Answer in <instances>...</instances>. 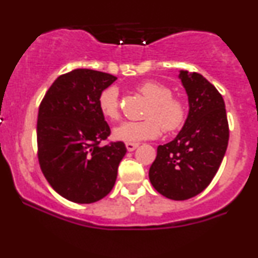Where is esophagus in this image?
<instances>
[{
    "instance_id": "obj_1",
    "label": "esophagus",
    "mask_w": 258,
    "mask_h": 258,
    "mask_svg": "<svg viewBox=\"0 0 258 258\" xmlns=\"http://www.w3.org/2000/svg\"><path fill=\"white\" fill-rule=\"evenodd\" d=\"M126 148L128 152H133L135 149H137L138 144L137 143H126Z\"/></svg>"
}]
</instances>
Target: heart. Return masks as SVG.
Listing matches in <instances>:
<instances>
[{"label": "heart", "mask_w": 258, "mask_h": 258, "mask_svg": "<svg viewBox=\"0 0 258 258\" xmlns=\"http://www.w3.org/2000/svg\"><path fill=\"white\" fill-rule=\"evenodd\" d=\"M149 102L146 115L142 121H126L115 127L112 137L116 141L137 143L159 137L161 130L173 132L180 128L186 119V105L182 99L172 97L167 86L156 81H147L137 87ZM99 110L109 120H117L119 111V91L114 86L105 88L98 98ZM163 127H161V126Z\"/></svg>", "instance_id": "1"}]
</instances>
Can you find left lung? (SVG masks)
I'll return each mask as SVG.
<instances>
[{"label":"left lung","instance_id":"1","mask_svg":"<svg viewBox=\"0 0 258 258\" xmlns=\"http://www.w3.org/2000/svg\"><path fill=\"white\" fill-rule=\"evenodd\" d=\"M189 111L173 141L158 147L149 179L156 191L172 200H186L211 183L224 158L229 127L220 92L203 75L180 70Z\"/></svg>","mask_w":258,"mask_h":258}]
</instances>
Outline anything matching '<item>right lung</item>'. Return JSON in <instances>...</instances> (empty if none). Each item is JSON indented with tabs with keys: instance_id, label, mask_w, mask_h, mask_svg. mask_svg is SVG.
I'll list each match as a JSON object with an SVG mask.
<instances>
[{
	"instance_id": "right-lung-1",
	"label": "right lung",
	"mask_w": 258,
	"mask_h": 258,
	"mask_svg": "<svg viewBox=\"0 0 258 258\" xmlns=\"http://www.w3.org/2000/svg\"><path fill=\"white\" fill-rule=\"evenodd\" d=\"M116 79L91 69L73 70L53 82L38 108L41 170L52 188L73 203H96L110 193L127 152L123 142L99 146L110 127L98 98Z\"/></svg>"
}]
</instances>
